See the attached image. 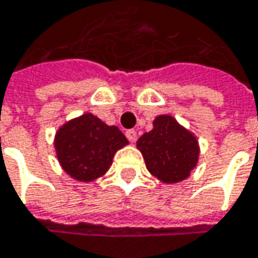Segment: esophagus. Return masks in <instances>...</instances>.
Here are the masks:
<instances>
[{
	"instance_id": "1",
	"label": "esophagus",
	"mask_w": 258,
	"mask_h": 258,
	"mask_svg": "<svg viewBox=\"0 0 258 258\" xmlns=\"http://www.w3.org/2000/svg\"><path fill=\"white\" fill-rule=\"evenodd\" d=\"M125 136H127V139H128L131 143H134L137 140V131L136 130H127L125 131Z\"/></svg>"
}]
</instances>
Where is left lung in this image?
Masks as SVG:
<instances>
[{
    "instance_id": "obj_1",
    "label": "left lung",
    "mask_w": 258,
    "mask_h": 258,
    "mask_svg": "<svg viewBox=\"0 0 258 258\" xmlns=\"http://www.w3.org/2000/svg\"><path fill=\"white\" fill-rule=\"evenodd\" d=\"M148 170L165 183L184 180L195 168L199 148L197 139L180 127L174 118L164 115L153 121V130L137 140Z\"/></svg>"
}]
</instances>
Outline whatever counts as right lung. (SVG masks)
I'll use <instances>...</instances> for the list:
<instances>
[{
  "label": "right lung",
  "mask_w": 258,
  "mask_h": 258,
  "mask_svg": "<svg viewBox=\"0 0 258 258\" xmlns=\"http://www.w3.org/2000/svg\"><path fill=\"white\" fill-rule=\"evenodd\" d=\"M127 143L118 127L85 113L57 131L54 146L63 170L77 180L90 181L105 174L115 152Z\"/></svg>",
  "instance_id": "1"
}]
</instances>
